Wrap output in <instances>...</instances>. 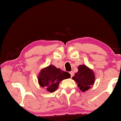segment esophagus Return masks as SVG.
I'll return each mask as SVG.
<instances>
[{
  "mask_svg": "<svg viewBox=\"0 0 121 121\" xmlns=\"http://www.w3.org/2000/svg\"><path fill=\"white\" fill-rule=\"evenodd\" d=\"M69 73H70V74H71V77H72L73 76H74V72H73V71H71V72H69Z\"/></svg>",
  "mask_w": 121,
  "mask_h": 121,
  "instance_id": "1",
  "label": "esophagus"
}]
</instances>
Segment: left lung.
I'll return each instance as SVG.
<instances>
[{
  "label": "left lung",
  "instance_id": "8db88e82",
  "mask_svg": "<svg viewBox=\"0 0 121 121\" xmlns=\"http://www.w3.org/2000/svg\"><path fill=\"white\" fill-rule=\"evenodd\" d=\"M78 72L72 79L77 83V86L81 91H86L91 88L95 82V74L93 70L85 65L78 66Z\"/></svg>",
  "mask_w": 121,
  "mask_h": 121
}]
</instances>
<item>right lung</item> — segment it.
Here are the masks:
<instances>
[{
    "mask_svg": "<svg viewBox=\"0 0 121 121\" xmlns=\"http://www.w3.org/2000/svg\"><path fill=\"white\" fill-rule=\"evenodd\" d=\"M70 77L69 72L62 71L52 65L40 71L38 79L40 86L45 88L49 92L52 93L59 88L61 81Z\"/></svg>",
    "mask_w": 121,
    "mask_h": 121,
    "instance_id": "obj_1",
    "label": "right lung"
}]
</instances>
